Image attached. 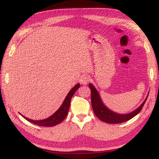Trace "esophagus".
Wrapping results in <instances>:
<instances>
[{"label": "esophagus", "mask_w": 159, "mask_h": 159, "mask_svg": "<svg viewBox=\"0 0 159 159\" xmlns=\"http://www.w3.org/2000/svg\"><path fill=\"white\" fill-rule=\"evenodd\" d=\"M89 80H90L89 77H88V76H83L80 78L79 81L80 83H81V84L86 85V84H88V83L89 82Z\"/></svg>", "instance_id": "esophagus-1"}]
</instances>
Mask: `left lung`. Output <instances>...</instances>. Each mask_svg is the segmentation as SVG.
I'll return each mask as SVG.
<instances>
[{"mask_svg":"<svg viewBox=\"0 0 159 159\" xmlns=\"http://www.w3.org/2000/svg\"><path fill=\"white\" fill-rule=\"evenodd\" d=\"M89 87L91 90V104H92V107L93 111L99 119H100L102 121L107 123H112V124H117V123H120L127 121V120L131 119L134 116L139 114V111H141L144 104L146 102V99L144 101L140 106L138 109L134 110V111L128 114H118L116 113L111 111V110L107 109V107L104 105L101 100L98 91L95 88V87L92 84H89ZM148 97V96H147Z\"/></svg>","mask_w":159,"mask_h":159,"instance_id":"8db88e82","label":"left lung"}]
</instances>
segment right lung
<instances>
[{
	"label": "right lung",
	"mask_w": 159,
	"mask_h": 159,
	"mask_svg": "<svg viewBox=\"0 0 159 159\" xmlns=\"http://www.w3.org/2000/svg\"><path fill=\"white\" fill-rule=\"evenodd\" d=\"M80 87V84H77L72 88V89L69 91L68 95L66 97L65 99H64V102L61 104V106L60 107L57 111L55 114L51 116L50 117L46 118L44 120H34L29 119V118H26L25 116H22L25 118L26 120H27L28 121L31 122L33 124H36L39 126H44V127H52V126H55L56 125L60 123L61 121H63V120L66 117L67 114H68L69 107H70V102H71V99L72 96L74 95L75 92L79 89Z\"/></svg>",
	"instance_id": "1"
}]
</instances>
